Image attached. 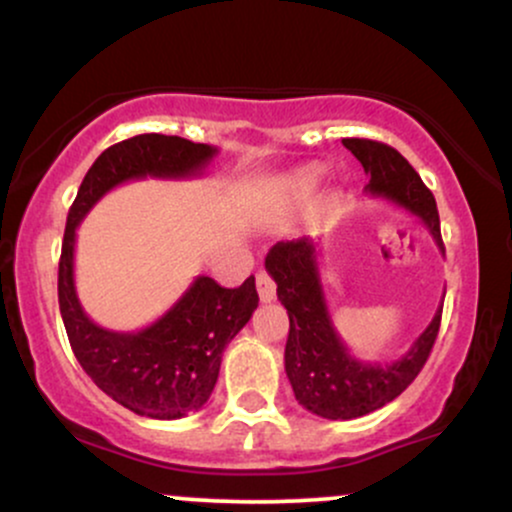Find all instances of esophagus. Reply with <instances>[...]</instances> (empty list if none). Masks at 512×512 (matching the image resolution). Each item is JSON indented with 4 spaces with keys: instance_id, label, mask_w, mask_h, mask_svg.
Segmentation results:
<instances>
[{
    "instance_id": "obj_1",
    "label": "esophagus",
    "mask_w": 512,
    "mask_h": 512,
    "mask_svg": "<svg viewBox=\"0 0 512 512\" xmlns=\"http://www.w3.org/2000/svg\"><path fill=\"white\" fill-rule=\"evenodd\" d=\"M255 281H257V293H260V301L262 303L274 301V298H276V284H274L272 276L264 272V269H260V272L255 274Z\"/></svg>"
}]
</instances>
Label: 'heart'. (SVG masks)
<instances>
[{
  "instance_id": "1",
  "label": "heart",
  "mask_w": 512,
  "mask_h": 512,
  "mask_svg": "<svg viewBox=\"0 0 512 512\" xmlns=\"http://www.w3.org/2000/svg\"><path fill=\"white\" fill-rule=\"evenodd\" d=\"M322 175H325L322 166H308V168L298 170V173L293 175V178L289 180V187H291V190H296V192H310L317 185V182L322 180Z\"/></svg>"
}]
</instances>
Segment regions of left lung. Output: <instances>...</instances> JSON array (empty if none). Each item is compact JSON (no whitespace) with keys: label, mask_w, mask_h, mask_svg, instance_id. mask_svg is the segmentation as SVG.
<instances>
[{"label":"left lung","mask_w":512,"mask_h":512,"mask_svg":"<svg viewBox=\"0 0 512 512\" xmlns=\"http://www.w3.org/2000/svg\"><path fill=\"white\" fill-rule=\"evenodd\" d=\"M342 144L370 175L366 195L387 199L424 221L445 255L436 199L407 158L373 139H342ZM317 255V243L310 238L286 240L269 250L264 267L276 281V296L289 313L284 368L293 395L322 419L349 421L385 407L414 383L438 337L443 303L407 354L390 363L361 361L334 327Z\"/></svg>","instance_id":"left-lung-1"}]
</instances>
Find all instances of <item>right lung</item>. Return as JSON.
<instances>
[{"mask_svg":"<svg viewBox=\"0 0 512 512\" xmlns=\"http://www.w3.org/2000/svg\"><path fill=\"white\" fill-rule=\"evenodd\" d=\"M219 149L166 134H137L96 158L69 209L60 257V313L76 361L108 397L139 416L182 419L202 409L219 380L221 356L255 313V276L223 289L197 276L178 303L139 332L96 325L74 286L76 228L105 192L129 180H182L202 175Z\"/></svg>","mask_w":512,"mask_h":512,"instance_id":"obj_1","label":"right lung"}]
</instances>
